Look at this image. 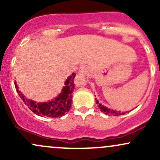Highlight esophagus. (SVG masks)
<instances>
[{
    "mask_svg": "<svg viewBox=\"0 0 160 160\" xmlns=\"http://www.w3.org/2000/svg\"><path fill=\"white\" fill-rule=\"evenodd\" d=\"M88 71H89V69H88L87 67H86V66H82V67L79 69V74L84 76V75L87 74Z\"/></svg>",
    "mask_w": 160,
    "mask_h": 160,
    "instance_id": "esophagus-1",
    "label": "esophagus"
}]
</instances>
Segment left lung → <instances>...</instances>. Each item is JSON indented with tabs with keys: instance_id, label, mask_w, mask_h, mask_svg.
<instances>
[{
	"instance_id": "obj_1",
	"label": "left lung",
	"mask_w": 160,
	"mask_h": 160,
	"mask_svg": "<svg viewBox=\"0 0 160 160\" xmlns=\"http://www.w3.org/2000/svg\"><path fill=\"white\" fill-rule=\"evenodd\" d=\"M96 100V104H98V106L100 108L101 111H102L103 113H105V114H108V115H112V116H118V115H122V114H125V113H120V111H113V110L109 109V108L104 107V106L102 105L101 104H99L98 101L97 100V98H95Z\"/></svg>"
}]
</instances>
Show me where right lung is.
I'll use <instances>...</instances> for the list:
<instances>
[{
  "mask_svg": "<svg viewBox=\"0 0 160 160\" xmlns=\"http://www.w3.org/2000/svg\"><path fill=\"white\" fill-rule=\"evenodd\" d=\"M76 76L74 73H73L71 76H70L68 80H66L65 86L58 97H56L54 100L49 101L48 102H36L34 101L29 100L25 98L22 93L18 89L17 84L15 82V86L16 91L19 97L22 98L28 106V108L37 115L41 117H60L67 113L71 107L72 104V94L74 89V79Z\"/></svg>",
  "mask_w": 160,
  "mask_h": 160,
  "instance_id": "obj_1",
  "label": "right lung"
}]
</instances>
